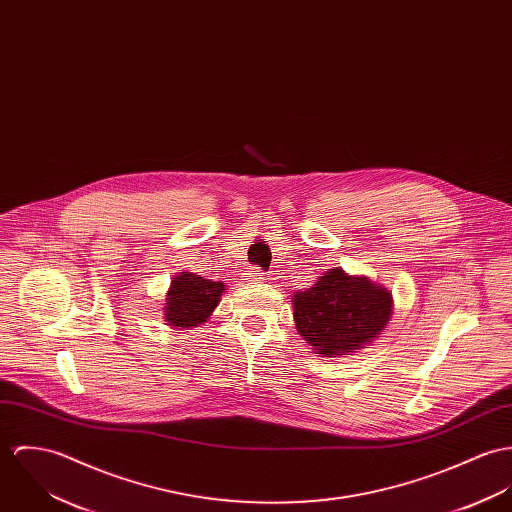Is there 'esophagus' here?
Instances as JSON below:
<instances>
[{
    "label": "esophagus",
    "instance_id": "esophagus-1",
    "mask_svg": "<svg viewBox=\"0 0 512 512\" xmlns=\"http://www.w3.org/2000/svg\"><path fill=\"white\" fill-rule=\"evenodd\" d=\"M263 275H265V273H263L259 267H255V269H251L249 273H245V281L249 279V281H255V283H257V281H263Z\"/></svg>",
    "mask_w": 512,
    "mask_h": 512
}]
</instances>
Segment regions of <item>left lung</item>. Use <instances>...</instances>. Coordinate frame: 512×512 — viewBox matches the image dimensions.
<instances>
[{"label":"left lung","instance_id":"left-lung-1","mask_svg":"<svg viewBox=\"0 0 512 512\" xmlns=\"http://www.w3.org/2000/svg\"><path fill=\"white\" fill-rule=\"evenodd\" d=\"M292 306L298 334L322 357H338L379 338L393 316V294L336 267L296 292Z\"/></svg>","mask_w":512,"mask_h":512}]
</instances>
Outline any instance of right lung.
Masks as SVG:
<instances>
[{"instance_id": "right-lung-1", "label": "right lung", "mask_w": 512, "mask_h": 512, "mask_svg": "<svg viewBox=\"0 0 512 512\" xmlns=\"http://www.w3.org/2000/svg\"><path fill=\"white\" fill-rule=\"evenodd\" d=\"M226 284L208 281L196 273H178L165 300V322L178 330L204 324L220 304Z\"/></svg>"}]
</instances>
